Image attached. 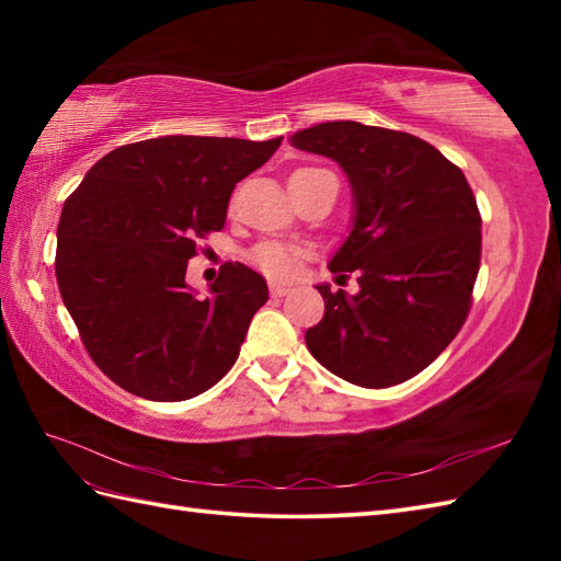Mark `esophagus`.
<instances>
[{
  "label": "esophagus",
  "mask_w": 561,
  "mask_h": 561,
  "mask_svg": "<svg viewBox=\"0 0 561 561\" xmlns=\"http://www.w3.org/2000/svg\"><path fill=\"white\" fill-rule=\"evenodd\" d=\"M270 294L274 296V299H282V296L289 294V289L287 287H279V284H270Z\"/></svg>",
  "instance_id": "34e87169"
}]
</instances>
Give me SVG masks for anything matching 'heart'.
<instances>
[{
    "mask_svg": "<svg viewBox=\"0 0 561 561\" xmlns=\"http://www.w3.org/2000/svg\"><path fill=\"white\" fill-rule=\"evenodd\" d=\"M248 260H250V265H253L260 274H265L267 279L294 282L296 277H299L304 250L287 245V243L265 241L250 250Z\"/></svg>",
    "mask_w": 561,
    "mask_h": 561,
    "instance_id": "heart-1",
    "label": "heart"
}]
</instances>
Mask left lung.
<instances>
[{
    "mask_svg": "<svg viewBox=\"0 0 561 561\" xmlns=\"http://www.w3.org/2000/svg\"><path fill=\"white\" fill-rule=\"evenodd\" d=\"M291 145L337 161L354 193L352 233L330 272H359V294L320 284L325 316L306 330V347L354 386L404 383L470 313L482 255L472 187L436 147L398 129L323 123Z\"/></svg>",
    "mask_w": 561,
    "mask_h": 561,
    "instance_id": "1",
    "label": "left lung"
}]
</instances>
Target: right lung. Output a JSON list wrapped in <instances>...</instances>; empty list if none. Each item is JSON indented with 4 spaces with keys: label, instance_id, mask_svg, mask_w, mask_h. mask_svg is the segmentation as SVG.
<instances>
[{
    "label": "right lung",
    "instance_id": "1",
    "mask_svg": "<svg viewBox=\"0 0 561 561\" xmlns=\"http://www.w3.org/2000/svg\"><path fill=\"white\" fill-rule=\"evenodd\" d=\"M282 137L171 135L91 165L57 226V287L101 371L133 396L178 402L229 374L267 284L224 262L202 299L185 282L199 241L221 231L238 181Z\"/></svg>",
    "mask_w": 561,
    "mask_h": 561
}]
</instances>
